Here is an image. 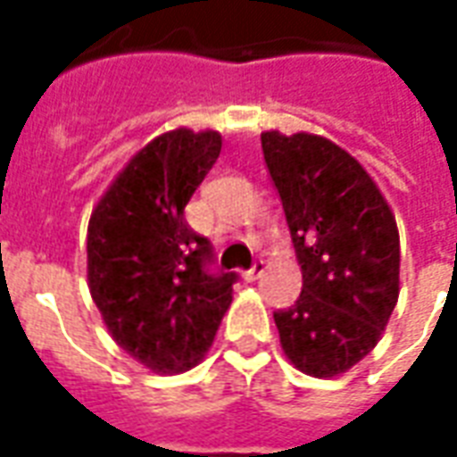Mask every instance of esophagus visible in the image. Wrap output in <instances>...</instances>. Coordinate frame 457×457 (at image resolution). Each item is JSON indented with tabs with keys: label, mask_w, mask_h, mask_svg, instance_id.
I'll return each mask as SVG.
<instances>
[{
	"label": "esophagus",
	"mask_w": 457,
	"mask_h": 457,
	"mask_svg": "<svg viewBox=\"0 0 457 457\" xmlns=\"http://www.w3.org/2000/svg\"><path fill=\"white\" fill-rule=\"evenodd\" d=\"M262 274H264V262H262V259H257V262H254V264H252V267L245 271V278H247V281H257Z\"/></svg>",
	"instance_id": "1"
}]
</instances>
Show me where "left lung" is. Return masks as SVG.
Here are the masks:
<instances>
[{
    "instance_id": "1",
    "label": "left lung",
    "mask_w": 457,
    "mask_h": 457,
    "mask_svg": "<svg viewBox=\"0 0 457 457\" xmlns=\"http://www.w3.org/2000/svg\"><path fill=\"white\" fill-rule=\"evenodd\" d=\"M262 151L303 274L277 311L281 350L303 374L340 377L379 343L399 298V229L372 176L326 137L264 131Z\"/></svg>"
}]
</instances>
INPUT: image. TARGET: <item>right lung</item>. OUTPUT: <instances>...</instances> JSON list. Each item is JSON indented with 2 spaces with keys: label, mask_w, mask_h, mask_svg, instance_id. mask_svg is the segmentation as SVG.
Wrapping results in <instances>:
<instances>
[{
  "label": "right lung",
  "mask_w": 457,
  "mask_h": 457,
  "mask_svg": "<svg viewBox=\"0 0 457 457\" xmlns=\"http://www.w3.org/2000/svg\"><path fill=\"white\" fill-rule=\"evenodd\" d=\"M220 149L212 129L161 134L131 156L90 215L95 306L114 343L156 374L195 367L232 303L237 274H212L210 242L186 222Z\"/></svg>",
  "instance_id": "obj_1"
}]
</instances>
